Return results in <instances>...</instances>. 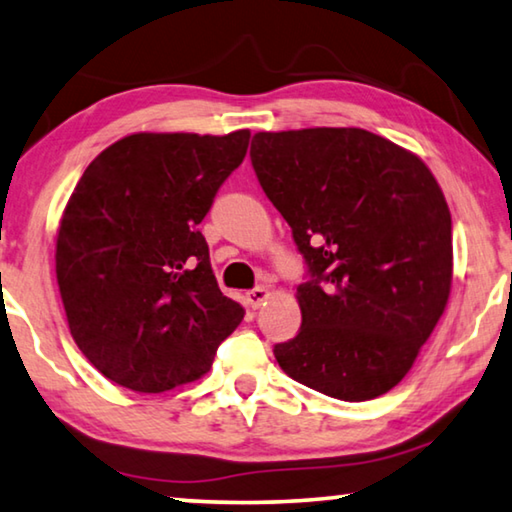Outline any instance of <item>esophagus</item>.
Segmentation results:
<instances>
[{"label": "esophagus", "mask_w": 512, "mask_h": 512, "mask_svg": "<svg viewBox=\"0 0 512 512\" xmlns=\"http://www.w3.org/2000/svg\"><path fill=\"white\" fill-rule=\"evenodd\" d=\"M267 297H270V290H267V286H258V288L247 292V304L251 308H261V304Z\"/></svg>", "instance_id": "1"}]
</instances>
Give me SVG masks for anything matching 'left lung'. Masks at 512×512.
Segmentation results:
<instances>
[{"label":"left lung","instance_id":"obj_1","mask_svg":"<svg viewBox=\"0 0 512 512\" xmlns=\"http://www.w3.org/2000/svg\"><path fill=\"white\" fill-rule=\"evenodd\" d=\"M251 165L311 281L301 329L274 347L290 379L342 401L395 388L445 313L451 213L420 156L365 129L261 131Z\"/></svg>","mask_w":512,"mask_h":512}]
</instances>
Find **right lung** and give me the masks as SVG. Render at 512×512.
Returning a JSON list of instances; mask_svg holds the SVG:
<instances>
[{"mask_svg":"<svg viewBox=\"0 0 512 512\" xmlns=\"http://www.w3.org/2000/svg\"><path fill=\"white\" fill-rule=\"evenodd\" d=\"M249 136L131 133L86 167L67 201L56 236L67 324L122 388L165 392L201 379L245 317L217 286L197 224Z\"/></svg>","mask_w":512,"mask_h":512,"instance_id":"add662e5","label":"right lung"}]
</instances>
